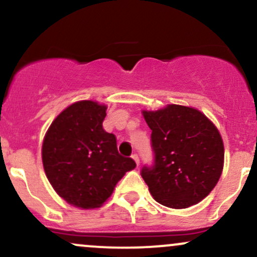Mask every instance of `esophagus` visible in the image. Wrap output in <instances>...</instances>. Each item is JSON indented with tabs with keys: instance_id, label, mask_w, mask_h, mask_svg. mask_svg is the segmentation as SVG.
<instances>
[{
	"instance_id": "1",
	"label": "esophagus",
	"mask_w": 257,
	"mask_h": 257,
	"mask_svg": "<svg viewBox=\"0 0 257 257\" xmlns=\"http://www.w3.org/2000/svg\"><path fill=\"white\" fill-rule=\"evenodd\" d=\"M132 158L134 159L135 163H137V166H139V163H140V159H139V156L137 155V153H134V155H132Z\"/></svg>"
}]
</instances>
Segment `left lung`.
I'll return each mask as SVG.
<instances>
[{
    "label": "left lung",
    "mask_w": 257,
    "mask_h": 257,
    "mask_svg": "<svg viewBox=\"0 0 257 257\" xmlns=\"http://www.w3.org/2000/svg\"><path fill=\"white\" fill-rule=\"evenodd\" d=\"M151 129L153 164L141 176L159 204L184 209L204 199L219 181L223 143L217 128L202 112L181 105L144 111Z\"/></svg>",
    "instance_id": "left-lung-1"
}]
</instances>
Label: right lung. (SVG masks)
<instances>
[{
    "label": "right lung",
    "mask_w": 257,
    "mask_h": 257,
    "mask_svg": "<svg viewBox=\"0 0 257 257\" xmlns=\"http://www.w3.org/2000/svg\"><path fill=\"white\" fill-rule=\"evenodd\" d=\"M106 106L83 100L53 120L42 145L47 178L59 196L82 209L98 208L117 182L137 167L123 157L113 134L105 132Z\"/></svg>",
    "instance_id": "obj_1"
}]
</instances>
